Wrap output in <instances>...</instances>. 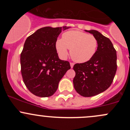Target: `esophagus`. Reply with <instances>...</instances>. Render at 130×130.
I'll list each match as a JSON object with an SVG mask.
<instances>
[{
	"mask_svg": "<svg viewBox=\"0 0 130 130\" xmlns=\"http://www.w3.org/2000/svg\"><path fill=\"white\" fill-rule=\"evenodd\" d=\"M70 67H71V68H73V65H74V63H72V62H70Z\"/></svg>",
	"mask_w": 130,
	"mask_h": 130,
	"instance_id": "34e87169",
	"label": "esophagus"
}]
</instances>
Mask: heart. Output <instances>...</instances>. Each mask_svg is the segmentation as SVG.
Wrapping results in <instances>:
<instances>
[{
	"instance_id": "b5f03b06",
	"label": "heart",
	"mask_w": 130,
	"mask_h": 130,
	"mask_svg": "<svg viewBox=\"0 0 130 130\" xmlns=\"http://www.w3.org/2000/svg\"><path fill=\"white\" fill-rule=\"evenodd\" d=\"M98 46L95 36L79 31H69L64 32L61 39L57 40L55 48L61 58H65L70 50V56L77 63H85L92 58Z\"/></svg>"
}]
</instances>
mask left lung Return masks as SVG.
Here are the masks:
<instances>
[{"label": "left lung", "mask_w": 130, "mask_h": 130, "mask_svg": "<svg viewBox=\"0 0 130 130\" xmlns=\"http://www.w3.org/2000/svg\"><path fill=\"white\" fill-rule=\"evenodd\" d=\"M86 31L96 38L98 49L88 61L75 64L73 83L80 95L92 97L105 91L111 85L117 70V55L108 38L95 30Z\"/></svg>", "instance_id": "left-lung-1"}]
</instances>
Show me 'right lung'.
Wrapping results in <instances>:
<instances>
[{"mask_svg": "<svg viewBox=\"0 0 130 130\" xmlns=\"http://www.w3.org/2000/svg\"><path fill=\"white\" fill-rule=\"evenodd\" d=\"M44 27L27 38L21 53V71L25 86L34 95L52 96L70 69V63L59 59L55 43L61 31L69 29Z\"/></svg>", "mask_w": 130, "mask_h": 130, "instance_id": "obj_1", "label": "right lung"}]
</instances>
